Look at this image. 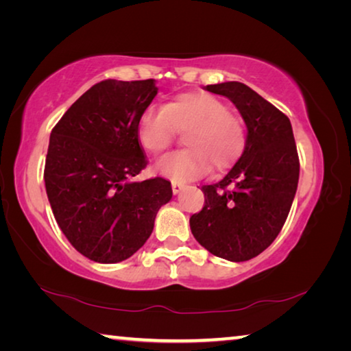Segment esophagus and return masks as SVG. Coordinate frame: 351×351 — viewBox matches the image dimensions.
<instances>
[{
  "instance_id": "1",
  "label": "esophagus",
  "mask_w": 351,
  "mask_h": 351,
  "mask_svg": "<svg viewBox=\"0 0 351 351\" xmlns=\"http://www.w3.org/2000/svg\"><path fill=\"white\" fill-rule=\"evenodd\" d=\"M182 189H184V184H181V182H171V190H173L175 195L181 193Z\"/></svg>"
}]
</instances>
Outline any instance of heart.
Instances as JSON below:
<instances>
[{
  "mask_svg": "<svg viewBox=\"0 0 351 351\" xmlns=\"http://www.w3.org/2000/svg\"><path fill=\"white\" fill-rule=\"evenodd\" d=\"M184 134L187 148L170 153L154 164L159 175L184 182L229 169L246 145L245 122L229 111L221 99L207 93H184L165 106L150 105L141 112L136 125L144 150L158 154L171 145L176 132Z\"/></svg>",
  "mask_w": 351,
  "mask_h": 351,
  "instance_id": "heart-1",
  "label": "heart"
}]
</instances>
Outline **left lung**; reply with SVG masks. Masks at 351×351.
<instances>
[{"label":"left lung","instance_id":"8db88e82","mask_svg":"<svg viewBox=\"0 0 351 351\" xmlns=\"http://www.w3.org/2000/svg\"><path fill=\"white\" fill-rule=\"evenodd\" d=\"M206 90L237 106L247 134L245 150L229 173L201 187L204 207L190 217V229L210 254L246 261L276 240L294 201L300 165L293 127L282 111L245 83L224 82Z\"/></svg>","mask_w":351,"mask_h":351}]
</instances>
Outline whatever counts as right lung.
<instances>
[{"label": "right lung", "instance_id": "add662e5", "mask_svg": "<svg viewBox=\"0 0 351 351\" xmlns=\"http://www.w3.org/2000/svg\"><path fill=\"white\" fill-rule=\"evenodd\" d=\"M158 94L156 80H104L71 105L51 133L45 186L52 213L77 251L117 263L139 251L170 181H133L145 169L136 125Z\"/></svg>", "mask_w": 351, "mask_h": 351}]
</instances>
